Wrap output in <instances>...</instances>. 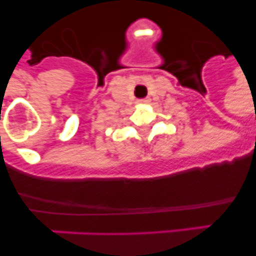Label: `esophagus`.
Instances as JSON below:
<instances>
[{
  "label": "esophagus",
  "instance_id": "esophagus-1",
  "mask_svg": "<svg viewBox=\"0 0 256 256\" xmlns=\"http://www.w3.org/2000/svg\"><path fill=\"white\" fill-rule=\"evenodd\" d=\"M138 102L140 104H148V102H150V98H141V100H138Z\"/></svg>",
  "mask_w": 256,
  "mask_h": 256
}]
</instances>
